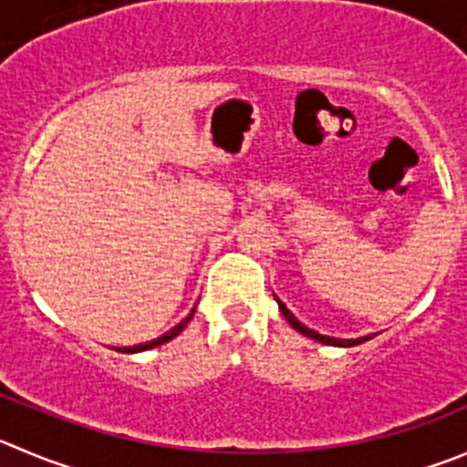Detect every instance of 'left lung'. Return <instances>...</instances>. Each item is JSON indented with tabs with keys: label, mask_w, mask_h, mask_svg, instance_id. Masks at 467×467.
I'll use <instances>...</instances> for the list:
<instances>
[{
	"label": "left lung",
	"mask_w": 467,
	"mask_h": 467,
	"mask_svg": "<svg viewBox=\"0 0 467 467\" xmlns=\"http://www.w3.org/2000/svg\"><path fill=\"white\" fill-rule=\"evenodd\" d=\"M286 314H288V312H284V317H286ZM291 318H293V317H291ZM288 323H291L293 327H297V330L303 332V335L314 337V339H318V341H326V344H330V341H335V344H339V346H341V344H350V341H344V339H330V337L317 335V332H314V330H307V327H305V326H300V323H297L296 318H293V321H288Z\"/></svg>",
	"instance_id": "left-lung-1"
}]
</instances>
